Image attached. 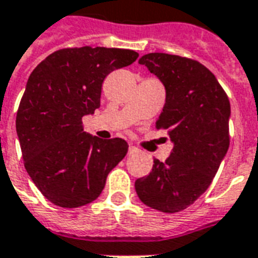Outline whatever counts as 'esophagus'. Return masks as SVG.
<instances>
[{
	"label": "esophagus",
	"mask_w": 258,
	"mask_h": 258,
	"mask_svg": "<svg viewBox=\"0 0 258 258\" xmlns=\"http://www.w3.org/2000/svg\"><path fill=\"white\" fill-rule=\"evenodd\" d=\"M138 152V148H135V146H133V145H130L128 148V154H134Z\"/></svg>",
	"instance_id": "esophagus-1"
}]
</instances>
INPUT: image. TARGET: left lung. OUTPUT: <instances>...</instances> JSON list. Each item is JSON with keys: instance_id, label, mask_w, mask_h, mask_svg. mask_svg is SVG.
<instances>
[{"instance_id": "left-lung-1", "label": "left lung", "mask_w": 258, "mask_h": 258, "mask_svg": "<svg viewBox=\"0 0 258 258\" xmlns=\"http://www.w3.org/2000/svg\"><path fill=\"white\" fill-rule=\"evenodd\" d=\"M139 64L165 87V104L156 127L167 131L173 148L164 163L154 158L148 176L137 179L135 190L145 205L176 213L207 191L226 156L230 101L216 76L198 61L149 53Z\"/></svg>"}]
</instances>
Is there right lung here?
Masks as SVG:
<instances>
[{
    "mask_svg": "<svg viewBox=\"0 0 258 258\" xmlns=\"http://www.w3.org/2000/svg\"><path fill=\"white\" fill-rule=\"evenodd\" d=\"M137 58L128 49L68 47L47 56L28 78L17 109V137L26 171L57 207L97 200L108 173L127 154L124 139L86 134L82 117L100 108L106 75Z\"/></svg>",
    "mask_w": 258,
    "mask_h": 258,
    "instance_id": "add662e5",
    "label": "right lung"
}]
</instances>
